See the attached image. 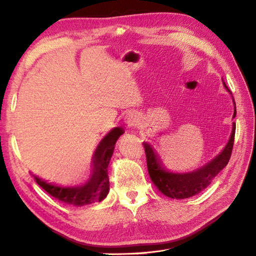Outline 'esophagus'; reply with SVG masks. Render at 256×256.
<instances>
[{"instance_id": "esophagus-1", "label": "esophagus", "mask_w": 256, "mask_h": 256, "mask_svg": "<svg viewBox=\"0 0 256 256\" xmlns=\"http://www.w3.org/2000/svg\"><path fill=\"white\" fill-rule=\"evenodd\" d=\"M124 122H126L128 128H135L138 126V118L134 114H130L126 118H124Z\"/></svg>"}]
</instances>
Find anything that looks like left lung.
<instances>
[{
    "instance_id": "1",
    "label": "left lung",
    "mask_w": 256,
    "mask_h": 256,
    "mask_svg": "<svg viewBox=\"0 0 256 256\" xmlns=\"http://www.w3.org/2000/svg\"><path fill=\"white\" fill-rule=\"evenodd\" d=\"M224 86L230 94H232L228 89L227 85L224 84ZM234 112L232 118H234L236 114L234 100ZM234 133L236 123L234 122L232 130H231L229 140L227 142V145H226L224 150H222V152L212 160H210V162H207L205 166H203V167L191 172H186V174H176V172H170L168 170H166L162 159H160L157 152L154 150V147L148 144V142H142L146 154L148 174H150L152 181L160 192L164 195L168 196L170 198H191V196H194L200 193L202 191H204V190L212 182L214 178H215L229 162L231 152H232L234 148Z\"/></svg>"
}]
</instances>
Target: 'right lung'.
I'll return each mask as SVG.
<instances>
[{"label":"right lung","instance_id":"right-lung-1","mask_svg":"<svg viewBox=\"0 0 256 256\" xmlns=\"http://www.w3.org/2000/svg\"><path fill=\"white\" fill-rule=\"evenodd\" d=\"M124 133L122 128H114L101 140L92 156V168L89 179L78 186H60L46 182L41 178L34 176L36 182L49 193L65 204L82 206L101 202L109 193L108 166L114 155L116 142Z\"/></svg>","mask_w":256,"mask_h":256}]
</instances>
